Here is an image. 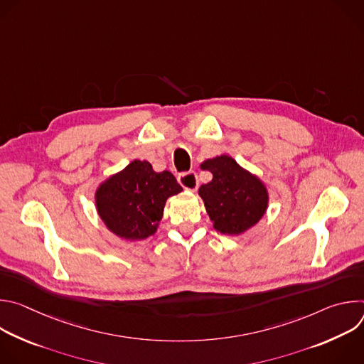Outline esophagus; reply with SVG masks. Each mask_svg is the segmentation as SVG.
<instances>
[{
	"label": "esophagus",
	"mask_w": 364,
	"mask_h": 364,
	"mask_svg": "<svg viewBox=\"0 0 364 364\" xmlns=\"http://www.w3.org/2000/svg\"><path fill=\"white\" fill-rule=\"evenodd\" d=\"M178 183L190 191H196L198 187V178L197 174L194 171H188V173H181L178 176Z\"/></svg>",
	"instance_id": "obj_1"
}]
</instances>
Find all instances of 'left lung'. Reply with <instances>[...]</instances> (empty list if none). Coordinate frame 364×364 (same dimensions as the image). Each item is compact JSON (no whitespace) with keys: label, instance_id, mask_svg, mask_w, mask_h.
Segmentation results:
<instances>
[{"label":"left lung","instance_id":"left-lung-1","mask_svg":"<svg viewBox=\"0 0 364 364\" xmlns=\"http://www.w3.org/2000/svg\"><path fill=\"white\" fill-rule=\"evenodd\" d=\"M201 168L213 174V180L203 184L198 194L216 230L239 235L261 220L268 207V193L255 176L229 155L207 160Z\"/></svg>","mask_w":364,"mask_h":364}]
</instances>
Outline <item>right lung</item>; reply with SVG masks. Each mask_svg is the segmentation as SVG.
<instances>
[{"label": "right lung", "instance_id": "obj_1", "mask_svg": "<svg viewBox=\"0 0 364 364\" xmlns=\"http://www.w3.org/2000/svg\"><path fill=\"white\" fill-rule=\"evenodd\" d=\"M183 188L170 171L155 173L148 161H132L96 191L100 219L115 235L139 240L157 230L166 200Z\"/></svg>", "mask_w": 364, "mask_h": 364}]
</instances>
